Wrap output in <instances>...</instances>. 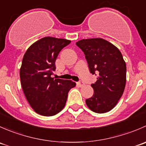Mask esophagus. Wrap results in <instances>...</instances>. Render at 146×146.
Instances as JSON below:
<instances>
[{"label":"esophagus","mask_w":146,"mask_h":146,"mask_svg":"<svg viewBox=\"0 0 146 146\" xmlns=\"http://www.w3.org/2000/svg\"><path fill=\"white\" fill-rule=\"evenodd\" d=\"M77 85H78L79 87H80V88H81V87H83L84 85H85V84H84L82 81H79L77 82Z\"/></svg>","instance_id":"obj_1"}]
</instances>
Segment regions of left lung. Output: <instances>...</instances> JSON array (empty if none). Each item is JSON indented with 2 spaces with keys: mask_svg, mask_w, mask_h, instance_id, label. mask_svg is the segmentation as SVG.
I'll return each instance as SVG.
<instances>
[{
  "mask_svg": "<svg viewBox=\"0 0 146 146\" xmlns=\"http://www.w3.org/2000/svg\"><path fill=\"white\" fill-rule=\"evenodd\" d=\"M76 45L85 55L92 75L94 94L85 100L90 110L98 114L112 110L122 96L126 82V66L118 48L102 38L82 39Z\"/></svg>",
  "mask_w": 146,
  "mask_h": 146,
  "instance_id": "left-lung-1",
  "label": "left lung"
}]
</instances>
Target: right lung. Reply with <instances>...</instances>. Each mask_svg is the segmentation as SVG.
<instances>
[{
    "label": "right lung",
    "instance_id": "add662e5",
    "mask_svg": "<svg viewBox=\"0 0 146 146\" xmlns=\"http://www.w3.org/2000/svg\"><path fill=\"white\" fill-rule=\"evenodd\" d=\"M70 40L46 36L28 48L23 58L20 77L23 92L34 111L51 117L64 109L68 93L76 82L51 78L55 62Z\"/></svg>",
    "mask_w": 146,
    "mask_h": 146
}]
</instances>
